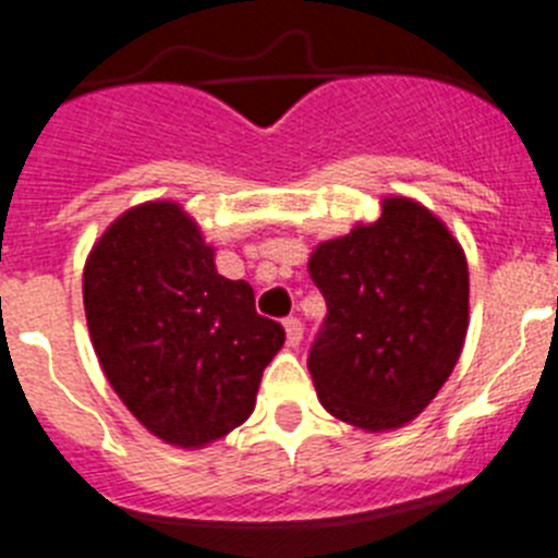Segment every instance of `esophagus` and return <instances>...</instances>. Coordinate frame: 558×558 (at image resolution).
<instances>
[{"instance_id":"1","label":"esophagus","mask_w":558,"mask_h":558,"mask_svg":"<svg viewBox=\"0 0 558 558\" xmlns=\"http://www.w3.org/2000/svg\"><path fill=\"white\" fill-rule=\"evenodd\" d=\"M284 332H288V347H299V343H302V338H304V327H302V322H299V318H288V322H284Z\"/></svg>"}]
</instances>
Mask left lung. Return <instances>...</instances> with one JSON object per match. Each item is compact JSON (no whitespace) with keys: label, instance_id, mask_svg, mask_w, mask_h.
<instances>
[{"label":"left lung","instance_id":"8db88e82","mask_svg":"<svg viewBox=\"0 0 558 558\" xmlns=\"http://www.w3.org/2000/svg\"><path fill=\"white\" fill-rule=\"evenodd\" d=\"M327 302L307 368L322 405L368 433L397 430L430 405L461 357L470 270L456 236L411 198L327 240L310 256Z\"/></svg>","mask_w":558,"mask_h":558}]
</instances>
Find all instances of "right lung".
Segmentation results:
<instances>
[{
	"mask_svg": "<svg viewBox=\"0 0 558 558\" xmlns=\"http://www.w3.org/2000/svg\"><path fill=\"white\" fill-rule=\"evenodd\" d=\"M97 360L142 425L175 447H206L251 416L282 324L254 290L215 268V248L172 201L128 209L83 268Z\"/></svg>",
	"mask_w": 558,
	"mask_h": 558,
	"instance_id": "right-lung-1",
	"label": "right lung"
}]
</instances>
